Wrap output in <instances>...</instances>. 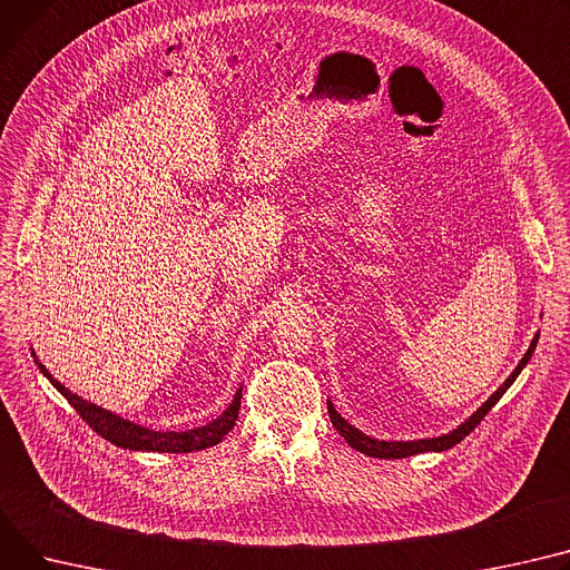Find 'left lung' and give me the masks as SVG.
Returning <instances> with one entry per match:
<instances>
[{
  "instance_id": "left-lung-1",
  "label": "left lung",
  "mask_w": 570,
  "mask_h": 570,
  "mask_svg": "<svg viewBox=\"0 0 570 570\" xmlns=\"http://www.w3.org/2000/svg\"><path fill=\"white\" fill-rule=\"evenodd\" d=\"M537 341H539V334L534 336L532 346H529V351L524 353V357L520 360V364H518V366L513 368V373L507 377L504 385H502L495 394H492V396L470 416L468 422H463L459 429H453L451 433H446V435H442V438L412 440V442L373 440V438H368L366 433H362V431H357L355 426H351V424L344 420V416H341V414L334 410L332 401H327V412H330L332 426H334L341 435H344V440H346L353 449H357V451H362V453H366V456H373V459H407V456H414V453H424V451H446V449H451L453 444H459L465 435H470V433L481 424L483 416L490 412V407L495 405V403L504 396V392L513 385V381L520 375V371L524 368V364L529 362V357H532V353H534V348H537Z\"/></svg>"
}]
</instances>
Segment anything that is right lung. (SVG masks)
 <instances>
[{
	"label": "right lung",
	"mask_w": 570,
	"mask_h": 570,
	"mask_svg": "<svg viewBox=\"0 0 570 570\" xmlns=\"http://www.w3.org/2000/svg\"><path fill=\"white\" fill-rule=\"evenodd\" d=\"M33 355V353H31ZM38 362V360H36ZM38 368L43 371V375L48 377V381L59 390V394L78 410V414L82 416V420L98 433L102 435L105 440H109L111 444L117 446H124V449H132V451H163V453H187V451H199V449H206V446H213L217 442H222V438L229 433L238 420V410H240V399H243V390L236 392L232 405L226 407L217 420H213L210 424L202 426V429H193V431H180V433H174V431H167V433H160V431H150V429H144L139 424H132L128 420H124V416H117L111 414L109 410L100 407V405H94L85 399H80L78 394H72L68 387H63L59 381H55V377L50 375V371L38 362Z\"/></svg>",
	"instance_id": "obj_1"
}]
</instances>
